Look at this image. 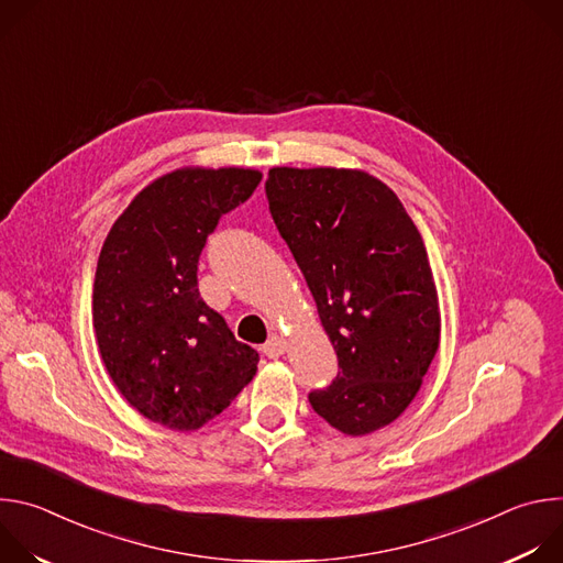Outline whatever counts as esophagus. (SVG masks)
<instances>
[{"instance_id": "obj_1", "label": "esophagus", "mask_w": 563, "mask_h": 563, "mask_svg": "<svg viewBox=\"0 0 563 563\" xmlns=\"http://www.w3.org/2000/svg\"><path fill=\"white\" fill-rule=\"evenodd\" d=\"M263 352L269 356V358H278V356H283L285 352H287V341L283 339V336H272L265 345H263Z\"/></svg>"}]
</instances>
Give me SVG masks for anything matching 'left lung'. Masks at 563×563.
<instances>
[{
	"label": "left lung",
	"mask_w": 563,
	"mask_h": 563,
	"mask_svg": "<svg viewBox=\"0 0 563 563\" xmlns=\"http://www.w3.org/2000/svg\"><path fill=\"white\" fill-rule=\"evenodd\" d=\"M272 218L339 356L318 417L347 437L408 410L441 343L439 294L423 238L396 194L361 169L274 167Z\"/></svg>",
	"instance_id": "obj_1"
}]
</instances>
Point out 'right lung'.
<instances>
[{"label":"right lung","mask_w":563,"mask_h":563,"mask_svg":"<svg viewBox=\"0 0 563 563\" xmlns=\"http://www.w3.org/2000/svg\"><path fill=\"white\" fill-rule=\"evenodd\" d=\"M263 174L183 167L146 185L113 222L96 269L93 330L126 404L176 432L218 417L258 369L198 291V258L222 213Z\"/></svg>","instance_id":"obj_1"}]
</instances>
